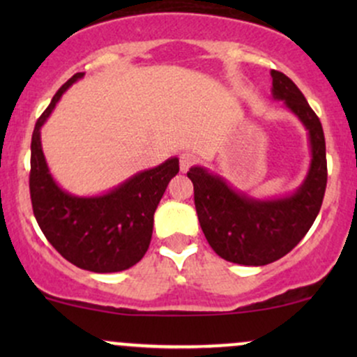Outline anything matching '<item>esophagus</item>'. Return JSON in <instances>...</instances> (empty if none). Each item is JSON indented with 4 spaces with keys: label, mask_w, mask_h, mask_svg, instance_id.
Returning a JSON list of instances; mask_svg holds the SVG:
<instances>
[{
    "label": "esophagus",
    "mask_w": 357,
    "mask_h": 357,
    "mask_svg": "<svg viewBox=\"0 0 357 357\" xmlns=\"http://www.w3.org/2000/svg\"><path fill=\"white\" fill-rule=\"evenodd\" d=\"M196 155L191 154V153H183L181 158H179V167H181L183 173H186V171H190L191 166L196 165Z\"/></svg>",
    "instance_id": "1"
}]
</instances>
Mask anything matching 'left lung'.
<instances>
[{
  "instance_id": "8db88e82",
  "label": "left lung",
  "mask_w": 357,
  "mask_h": 357,
  "mask_svg": "<svg viewBox=\"0 0 357 357\" xmlns=\"http://www.w3.org/2000/svg\"><path fill=\"white\" fill-rule=\"evenodd\" d=\"M272 96L304 124L309 136L310 166L292 195L257 199L236 191L206 167L192 166L199 225L216 255L238 265L261 267L290 252L305 236L322 206L327 184L326 139L322 124L304 93L289 77L272 70Z\"/></svg>"
}]
</instances>
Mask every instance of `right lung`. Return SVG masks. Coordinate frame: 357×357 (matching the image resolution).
<instances>
[{
  "mask_svg": "<svg viewBox=\"0 0 357 357\" xmlns=\"http://www.w3.org/2000/svg\"><path fill=\"white\" fill-rule=\"evenodd\" d=\"M84 75L75 73L65 82L36 121L31 136V204L43 235L65 260L89 272H122L146 255L154 211L178 174L179 159L169 158L99 196H75L61 190L45 161L40 129L65 90Z\"/></svg>",
  "mask_w": 357,
  "mask_h": 357,
  "instance_id": "add662e5",
  "label": "right lung"
}]
</instances>
